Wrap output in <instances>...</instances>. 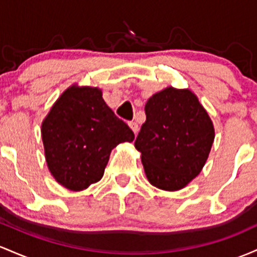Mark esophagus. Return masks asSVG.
Masks as SVG:
<instances>
[{"label": "esophagus", "instance_id": "1", "mask_svg": "<svg viewBox=\"0 0 257 257\" xmlns=\"http://www.w3.org/2000/svg\"><path fill=\"white\" fill-rule=\"evenodd\" d=\"M128 126L131 127V130L135 132V134H137L138 132V123L137 122H135V121H130Z\"/></svg>", "mask_w": 257, "mask_h": 257}]
</instances>
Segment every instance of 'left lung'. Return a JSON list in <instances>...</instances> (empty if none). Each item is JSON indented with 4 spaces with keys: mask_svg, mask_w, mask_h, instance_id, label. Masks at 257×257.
<instances>
[{
    "mask_svg": "<svg viewBox=\"0 0 257 257\" xmlns=\"http://www.w3.org/2000/svg\"><path fill=\"white\" fill-rule=\"evenodd\" d=\"M146 122L135 141L147 178L163 191H178L200 174L215 130L189 90L167 87L147 102Z\"/></svg>",
    "mask_w": 257,
    "mask_h": 257,
    "instance_id": "1",
    "label": "left lung"
}]
</instances>
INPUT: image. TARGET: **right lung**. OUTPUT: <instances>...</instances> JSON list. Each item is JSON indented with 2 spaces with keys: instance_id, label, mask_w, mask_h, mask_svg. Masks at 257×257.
Listing matches in <instances>:
<instances>
[{
  "instance_id": "add662e5",
  "label": "right lung",
  "mask_w": 257,
  "mask_h": 257,
  "mask_svg": "<svg viewBox=\"0 0 257 257\" xmlns=\"http://www.w3.org/2000/svg\"><path fill=\"white\" fill-rule=\"evenodd\" d=\"M48 170L58 183L79 192L104 174L111 149L132 142V130L105 104L97 87L73 85L62 93L41 126Z\"/></svg>"
}]
</instances>
